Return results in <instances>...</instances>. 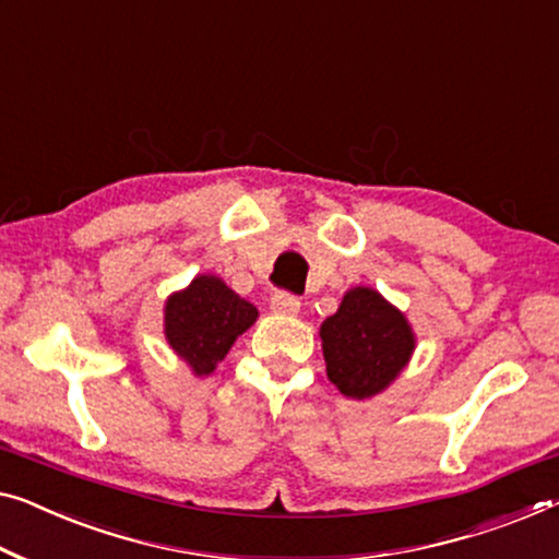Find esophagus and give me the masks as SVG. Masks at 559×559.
Segmentation results:
<instances>
[{
    "instance_id": "esophagus-1",
    "label": "esophagus",
    "mask_w": 559,
    "mask_h": 559,
    "mask_svg": "<svg viewBox=\"0 0 559 559\" xmlns=\"http://www.w3.org/2000/svg\"><path fill=\"white\" fill-rule=\"evenodd\" d=\"M271 311L276 316H298V311H301V301H298L296 296L290 294H276L271 298Z\"/></svg>"
}]
</instances>
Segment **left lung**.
Wrapping results in <instances>:
<instances>
[{
	"label": "left lung",
	"mask_w": 559,
	"mask_h": 559,
	"mask_svg": "<svg viewBox=\"0 0 559 559\" xmlns=\"http://www.w3.org/2000/svg\"><path fill=\"white\" fill-rule=\"evenodd\" d=\"M329 381L348 399H371L389 389L412 361V323L377 288L354 286L338 311L321 323Z\"/></svg>",
	"instance_id": "8db88e82"
}]
</instances>
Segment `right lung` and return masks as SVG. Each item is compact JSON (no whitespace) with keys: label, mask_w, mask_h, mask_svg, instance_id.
I'll use <instances>...</instances> for the list:
<instances>
[{"label":"right lung","mask_w":559,"mask_h":559,"mask_svg":"<svg viewBox=\"0 0 559 559\" xmlns=\"http://www.w3.org/2000/svg\"><path fill=\"white\" fill-rule=\"evenodd\" d=\"M255 319L258 308L228 288L226 281L200 273L186 288L165 298L163 333L195 377H207Z\"/></svg>","instance_id":"1"}]
</instances>
